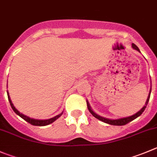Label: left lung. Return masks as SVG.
Masks as SVG:
<instances>
[{"label": "left lung", "mask_w": 157, "mask_h": 157, "mask_svg": "<svg viewBox=\"0 0 157 157\" xmlns=\"http://www.w3.org/2000/svg\"><path fill=\"white\" fill-rule=\"evenodd\" d=\"M132 48H133L134 50H136V51L140 52V51L139 48H138L137 46H136V45H135L134 44H132ZM150 93H151V89H150V94H149L148 97H147V101H146L145 105H144V107H143L140 110L138 111L136 113L133 114V115L130 116V117H124V118H120V119L113 120V119H108V118H106V117H101V116L98 115V114L96 113L93 110L92 108H91V106H90V103H89V102H88V100H86V104H87V108H88V109H89L90 113L92 114L94 117H96L97 119H98L99 121H102V122H103V123H106V124H110V125L124 126V125H126L127 124H128V123L131 122L132 121H133V120H135L136 118H137L138 117H140V116L143 113V112L145 110L146 107H147V104H148V102H149V100H150Z\"/></svg>", "instance_id": "obj_1"}]
</instances>
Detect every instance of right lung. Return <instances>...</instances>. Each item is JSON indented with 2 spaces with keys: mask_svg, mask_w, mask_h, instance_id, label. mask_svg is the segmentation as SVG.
Listing matches in <instances>:
<instances>
[{
  "mask_svg": "<svg viewBox=\"0 0 157 157\" xmlns=\"http://www.w3.org/2000/svg\"><path fill=\"white\" fill-rule=\"evenodd\" d=\"M7 97H8V100H9V102H10V106H11V108L13 109V110L14 111L15 113H16V114H17L18 116H20V117H21L22 119H24V121H26L27 122H28L29 124H32V125H33V126H47V125H49V124L54 123V121H56V120L58 119L59 117H60V116L63 114V112H62L61 113L58 114V115L55 116L54 117H52V118H51V119H48V120H36V119H33V118H30V117H27V116H26V115H24V114L20 113L19 111H18L17 109L16 108L14 107L13 104L12 103L11 100H10V96H9L8 91H7Z\"/></svg>",
  "mask_w": 157,
  "mask_h": 157,
  "instance_id": "right-lung-1",
  "label": "right lung"
}]
</instances>
